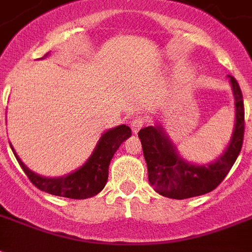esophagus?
Segmentation results:
<instances>
[{
	"label": "esophagus",
	"mask_w": 252,
	"mask_h": 252,
	"mask_svg": "<svg viewBox=\"0 0 252 252\" xmlns=\"http://www.w3.org/2000/svg\"><path fill=\"white\" fill-rule=\"evenodd\" d=\"M130 126H132V130L133 133H138V130L144 126V119H141V118H138V119L133 120L132 124H130Z\"/></svg>",
	"instance_id": "1"
}]
</instances>
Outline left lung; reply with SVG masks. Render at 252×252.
<instances>
[{
    "label": "left lung",
    "mask_w": 252,
    "mask_h": 252,
    "mask_svg": "<svg viewBox=\"0 0 252 252\" xmlns=\"http://www.w3.org/2000/svg\"><path fill=\"white\" fill-rule=\"evenodd\" d=\"M229 77L236 106V122L225 150L208 164H197L184 159L177 147L159 124L138 132L147 164L149 183L157 193L172 199L203 195L218 188L238 158L245 132L242 92L237 80Z\"/></svg>",
    "instance_id": "obj_1"
}]
</instances>
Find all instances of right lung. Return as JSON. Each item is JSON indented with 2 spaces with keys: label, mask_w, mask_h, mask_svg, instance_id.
Masks as SVG:
<instances>
[{
  "label": "right lung",
  "mask_w": 252,
  "mask_h": 252,
  "mask_svg": "<svg viewBox=\"0 0 252 252\" xmlns=\"http://www.w3.org/2000/svg\"><path fill=\"white\" fill-rule=\"evenodd\" d=\"M130 136H132V130L129 126L124 124L106 130L99 137L93 153L87 159V161L71 173L61 176V177H46V176H41L31 171L23 161L20 160L11 144H10V147L27 177L37 189L42 190L45 193L53 194V195H58V197L87 199V198L97 195L105 188L108 179L110 161L120 145Z\"/></svg>",
  "instance_id": "right-lung-1"
}]
</instances>
